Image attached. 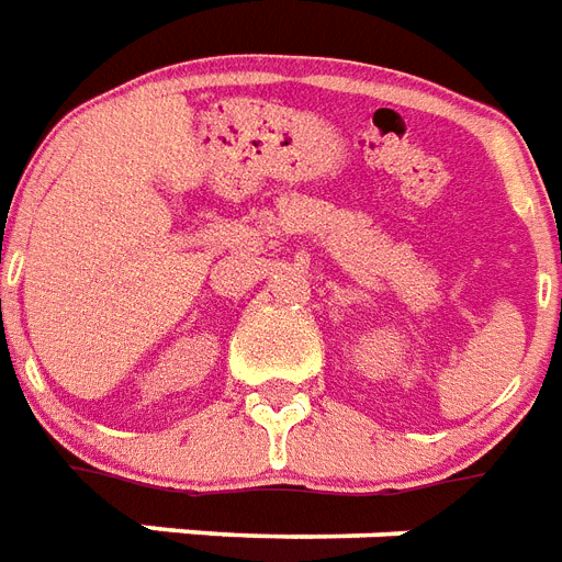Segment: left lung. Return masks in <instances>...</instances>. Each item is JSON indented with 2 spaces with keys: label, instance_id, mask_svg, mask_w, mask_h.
Wrapping results in <instances>:
<instances>
[{
  "label": "left lung",
  "instance_id": "8db88e82",
  "mask_svg": "<svg viewBox=\"0 0 562 562\" xmlns=\"http://www.w3.org/2000/svg\"><path fill=\"white\" fill-rule=\"evenodd\" d=\"M560 262H562V256H560ZM560 321H562V300H560Z\"/></svg>",
  "mask_w": 562,
  "mask_h": 562
}]
</instances>
